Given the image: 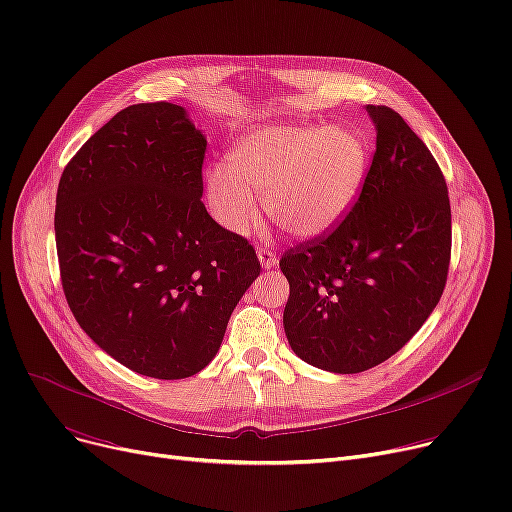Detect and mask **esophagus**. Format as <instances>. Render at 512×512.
I'll use <instances>...</instances> for the list:
<instances>
[{"mask_svg":"<svg viewBox=\"0 0 512 512\" xmlns=\"http://www.w3.org/2000/svg\"><path fill=\"white\" fill-rule=\"evenodd\" d=\"M257 257H259V263L263 270H272L278 265V255L272 251V249H265V247H259L257 249Z\"/></svg>","mask_w":512,"mask_h":512,"instance_id":"obj_1","label":"esophagus"}]
</instances>
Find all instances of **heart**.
I'll use <instances>...</instances> for the list:
<instances>
[{"label": "heart", "instance_id": "obj_1", "mask_svg": "<svg viewBox=\"0 0 512 512\" xmlns=\"http://www.w3.org/2000/svg\"><path fill=\"white\" fill-rule=\"evenodd\" d=\"M368 148L358 133L328 125H268L240 138L226 167L207 173L213 217L234 234L257 221V196L276 224L297 238L335 228L358 198Z\"/></svg>", "mask_w": 512, "mask_h": 512}]
</instances>
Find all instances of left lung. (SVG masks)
<instances>
[{
  "instance_id": "1",
  "label": "left lung",
  "mask_w": 512,
  "mask_h": 512,
  "mask_svg": "<svg viewBox=\"0 0 512 512\" xmlns=\"http://www.w3.org/2000/svg\"><path fill=\"white\" fill-rule=\"evenodd\" d=\"M376 150L360 198L326 236L286 251L288 345L355 374L402 349L441 299L452 251L448 186L433 154L387 106H366Z\"/></svg>"
}]
</instances>
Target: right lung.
Segmentation results:
<instances>
[{
	"mask_svg": "<svg viewBox=\"0 0 512 512\" xmlns=\"http://www.w3.org/2000/svg\"><path fill=\"white\" fill-rule=\"evenodd\" d=\"M205 133L171 102L123 108L64 167L60 278L75 320L129 370L201 372L259 276L255 249L203 205Z\"/></svg>",
	"mask_w": 512,
	"mask_h": 512,
	"instance_id": "obj_1",
	"label": "right lung"
}]
</instances>
